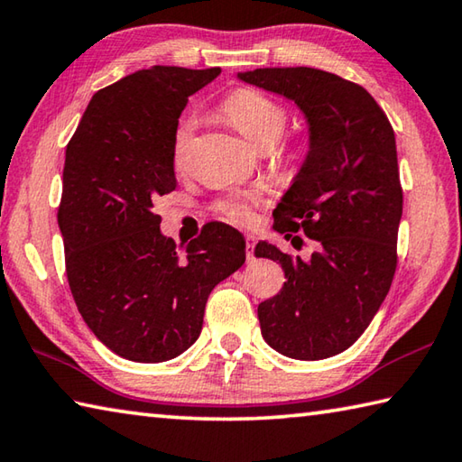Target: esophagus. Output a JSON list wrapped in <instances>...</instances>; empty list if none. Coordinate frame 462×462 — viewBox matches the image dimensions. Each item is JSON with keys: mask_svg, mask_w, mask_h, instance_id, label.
I'll use <instances>...</instances> for the list:
<instances>
[{"mask_svg": "<svg viewBox=\"0 0 462 462\" xmlns=\"http://www.w3.org/2000/svg\"><path fill=\"white\" fill-rule=\"evenodd\" d=\"M246 258L248 260H253L254 258V236H253V234H246Z\"/></svg>", "mask_w": 462, "mask_h": 462, "instance_id": "esophagus-1", "label": "esophagus"}]
</instances>
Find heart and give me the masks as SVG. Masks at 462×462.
<instances>
[{
  "label": "heart",
  "mask_w": 462,
  "mask_h": 462,
  "mask_svg": "<svg viewBox=\"0 0 462 462\" xmlns=\"http://www.w3.org/2000/svg\"><path fill=\"white\" fill-rule=\"evenodd\" d=\"M220 115L228 121L234 129L242 133L250 143L258 149H271L279 143L282 133L287 131L289 111L279 100L263 95V92L253 88H238L230 92L222 100ZM194 119L186 116L181 119L178 129L173 133V165L183 167L186 163L188 145L194 133ZM276 163L287 171H297V167L303 163L305 145L300 141H287L274 149ZM264 202L263 189L250 191H232V194L220 198L216 202V212L224 216L228 222L234 224H250L254 220L256 206Z\"/></svg>",
  "instance_id": "obj_1"
}]
</instances>
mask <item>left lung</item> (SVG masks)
I'll return each mask as SVG.
<instances>
[{"label": "left lung", "instance_id": "obj_1", "mask_svg": "<svg viewBox=\"0 0 462 462\" xmlns=\"http://www.w3.org/2000/svg\"><path fill=\"white\" fill-rule=\"evenodd\" d=\"M238 77L295 100L311 139L273 228L284 238L305 232L319 250L305 263L258 242L254 254L276 260L287 279L258 305L260 331L292 359L337 356L372 323L396 273L402 183L393 129L370 92L333 72L297 66Z\"/></svg>", "mask_w": 462, "mask_h": 462}]
</instances>
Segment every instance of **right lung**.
<instances>
[{"mask_svg": "<svg viewBox=\"0 0 462 462\" xmlns=\"http://www.w3.org/2000/svg\"><path fill=\"white\" fill-rule=\"evenodd\" d=\"M220 69L153 66L90 98L66 145L58 226L66 276L98 341L131 362L157 364L199 337L217 282L245 264V236L206 224L180 254L153 212L178 188L173 133L189 95Z\"/></svg>", "mask_w": 462, "mask_h": 462, "instance_id": "add662e5", "label": "right lung"}]
</instances>
